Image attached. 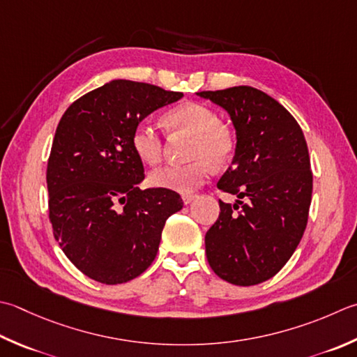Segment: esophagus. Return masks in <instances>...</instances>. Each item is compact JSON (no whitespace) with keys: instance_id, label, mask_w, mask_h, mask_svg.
Here are the masks:
<instances>
[{"instance_id":"obj_1","label":"esophagus","mask_w":357,"mask_h":357,"mask_svg":"<svg viewBox=\"0 0 357 357\" xmlns=\"http://www.w3.org/2000/svg\"><path fill=\"white\" fill-rule=\"evenodd\" d=\"M195 198H197V197H195V195H184V197H183L184 204H185V206L190 204V202H192Z\"/></svg>"}]
</instances>
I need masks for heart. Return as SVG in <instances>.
<instances>
[{
    "label": "heart",
    "mask_w": 357,
    "mask_h": 357,
    "mask_svg": "<svg viewBox=\"0 0 357 357\" xmlns=\"http://www.w3.org/2000/svg\"><path fill=\"white\" fill-rule=\"evenodd\" d=\"M167 122L195 135L188 158L193 160L184 165H164L153 170L149 176L153 187L176 193H192L211 176L212 164L226 162L232 153V137L220 127L218 114L207 105L187 102L167 114ZM131 146L144 162L155 165L162 158L164 142L158 128L150 122L136 125L131 135Z\"/></svg>",
    "instance_id": "b5f03b06"
}]
</instances>
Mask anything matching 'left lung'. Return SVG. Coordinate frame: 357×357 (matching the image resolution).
I'll list each match as a JSON object with an SVG mask.
<instances>
[{
    "label": "left lung",
    "mask_w": 357,
    "mask_h": 357,
    "mask_svg": "<svg viewBox=\"0 0 357 357\" xmlns=\"http://www.w3.org/2000/svg\"><path fill=\"white\" fill-rule=\"evenodd\" d=\"M197 94L227 111L236 136L232 165L218 181L236 199L220 201L206 234L207 261L232 284L263 283L294 254L308 221L312 173L303 131L288 109L252 86Z\"/></svg>",
    "instance_id": "left-lung-1"
}]
</instances>
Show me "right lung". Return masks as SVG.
Returning a JSON list of instances; mask_svg holds the SVG:
<instances>
[{
    "label": "right lung",
    "instance_id": "add662e5",
    "mask_svg": "<svg viewBox=\"0 0 357 357\" xmlns=\"http://www.w3.org/2000/svg\"><path fill=\"white\" fill-rule=\"evenodd\" d=\"M183 93L111 80L61 116L47 160L49 220L74 266L96 282H130L150 266L176 192L141 190L144 165L131 146L137 123Z\"/></svg>",
    "mask_w": 357,
    "mask_h": 357
}]
</instances>
